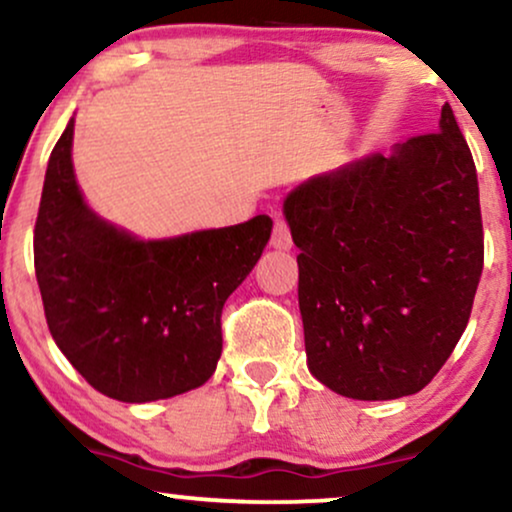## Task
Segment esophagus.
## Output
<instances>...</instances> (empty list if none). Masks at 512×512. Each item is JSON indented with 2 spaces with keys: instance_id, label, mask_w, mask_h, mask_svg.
Here are the masks:
<instances>
[{
  "instance_id": "1",
  "label": "esophagus",
  "mask_w": 512,
  "mask_h": 512,
  "mask_svg": "<svg viewBox=\"0 0 512 512\" xmlns=\"http://www.w3.org/2000/svg\"><path fill=\"white\" fill-rule=\"evenodd\" d=\"M272 248H274V250H291V248H293L291 231H288V226L283 224V221H276V224H274Z\"/></svg>"
}]
</instances>
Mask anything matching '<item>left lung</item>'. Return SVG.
Segmentation results:
<instances>
[{"label": "left lung", "mask_w": 512, "mask_h": 512, "mask_svg": "<svg viewBox=\"0 0 512 512\" xmlns=\"http://www.w3.org/2000/svg\"><path fill=\"white\" fill-rule=\"evenodd\" d=\"M283 217L312 377L355 400L422 391L463 336L484 267L477 169L448 102L439 133L307 178Z\"/></svg>", "instance_id": "left-lung-1"}]
</instances>
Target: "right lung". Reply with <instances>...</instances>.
<instances>
[{
  "mask_svg": "<svg viewBox=\"0 0 512 512\" xmlns=\"http://www.w3.org/2000/svg\"><path fill=\"white\" fill-rule=\"evenodd\" d=\"M73 123L49 155L35 221V276L49 334L92 389L121 403L193 391L221 357V310L252 272L274 221L145 240L85 202Z\"/></svg>",
  "mask_w": 512,
  "mask_h": 512,
  "instance_id": "obj_1",
  "label": "right lung"
}]
</instances>
